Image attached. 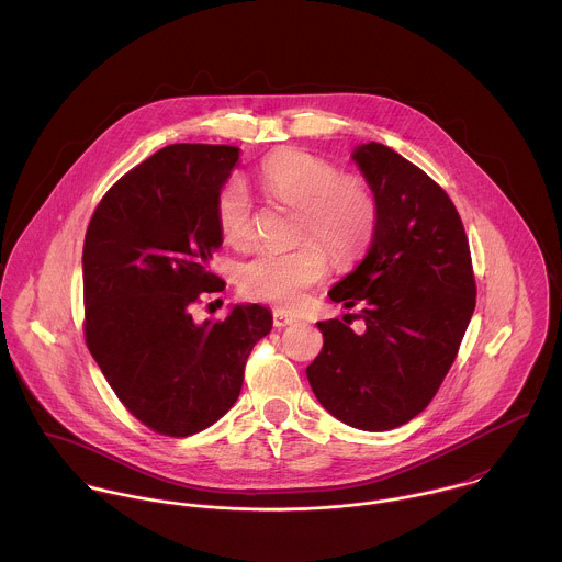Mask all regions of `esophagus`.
Here are the masks:
<instances>
[{"instance_id":"obj_1","label":"esophagus","mask_w":562,"mask_h":562,"mask_svg":"<svg viewBox=\"0 0 562 562\" xmlns=\"http://www.w3.org/2000/svg\"><path fill=\"white\" fill-rule=\"evenodd\" d=\"M272 322H274L277 328H283V326H288V324H294L296 318L290 316V314H285V312H281V310H274V312H272Z\"/></svg>"}]
</instances>
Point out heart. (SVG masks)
<instances>
[{
  "instance_id": "1",
  "label": "heart",
  "mask_w": 562,
  "mask_h": 562,
  "mask_svg": "<svg viewBox=\"0 0 562 562\" xmlns=\"http://www.w3.org/2000/svg\"><path fill=\"white\" fill-rule=\"evenodd\" d=\"M257 179L268 196L299 207L294 248H263L238 270L241 294L281 310H296L335 261L357 259L374 238L381 203L374 188L344 175L333 161L301 149H279L263 158ZM216 223L223 238L246 246L255 236V207L246 183L232 177L216 194Z\"/></svg>"
}]
</instances>
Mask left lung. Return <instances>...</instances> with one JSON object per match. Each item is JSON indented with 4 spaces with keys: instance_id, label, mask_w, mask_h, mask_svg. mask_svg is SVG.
<instances>
[{
    "instance_id": "left-lung-1",
    "label": "left lung",
    "mask_w": 562,
    "mask_h": 562,
    "mask_svg": "<svg viewBox=\"0 0 562 562\" xmlns=\"http://www.w3.org/2000/svg\"><path fill=\"white\" fill-rule=\"evenodd\" d=\"M352 158L381 218L366 259L328 292L359 312L318 322L324 346L307 379L344 424L390 430L441 387L476 307V279L461 216L437 181L381 143ZM355 317L367 324L363 334L347 326Z\"/></svg>"
}]
</instances>
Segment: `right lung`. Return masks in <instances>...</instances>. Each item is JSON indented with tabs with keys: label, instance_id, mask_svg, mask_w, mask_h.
Masks as SVG:
<instances>
[{
	"label": "right lung",
	"instance_id": "obj_1",
	"mask_svg": "<svg viewBox=\"0 0 562 562\" xmlns=\"http://www.w3.org/2000/svg\"><path fill=\"white\" fill-rule=\"evenodd\" d=\"M229 145H168L99 201L83 238V339L125 408L164 437H188L238 401L246 359L272 328L261 305L192 321L225 281L216 194L238 164Z\"/></svg>",
	"mask_w": 562,
	"mask_h": 562
}]
</instances>
